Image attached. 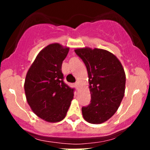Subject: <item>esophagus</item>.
Listing matches in <instances>:
<instances>
[{"instance_id":"34e87169","label":"esophagus","mask_w":150,"mask_h":150,"mask_svg":"<svg viewBox=\"0 0 150 150\" xmlns=\"http://www.w3.org/2000/svg\"><path fill=\"white\" fill-rule=\"evenodd\" d=\"M75 86H76V88H77V89H79V82H75Z\"/></svg>"}]
</instances>
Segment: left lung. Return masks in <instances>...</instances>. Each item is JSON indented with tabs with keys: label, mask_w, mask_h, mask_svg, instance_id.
<instances>
[{
	"label": "left lung",
	"mask_w": 150,
	"mask_h": 150,
	"mask_svg": "<svg viewBox=\"0 0 150 150\" xmlns=\"http://www.w3.org/2000/svg\"><path fill=\"white\" fill-rule=\"evenodd\" d=\"M75 52L86 65L91 93V103L82 108V116L89 123H102L114 115L124 97V69L118 58L106 50L85 47Z\"/></svg>",
	"instance_id": "left-lung-1"
}]
</instances>
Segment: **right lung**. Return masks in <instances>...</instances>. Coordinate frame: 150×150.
<instances>
[{
    "mask_svg": "<svg viewBox=\"0 0 150 150\" xmlns=\"http://www.w3.org/2000/svg\"><path fill=\"white\" fill-rule=\"evenodd\" d=\"M69 49L58 43L46 46L26 75L24 87L27 103L37 116L49 123L63 120L73 99L74 89L64 83L61 71Z\"/></svg>",
    "mask_w": 150,
    "mask_h": 150,
    "instance_id": "add662e5",
    "label": "right lung"
}]
</instances>
